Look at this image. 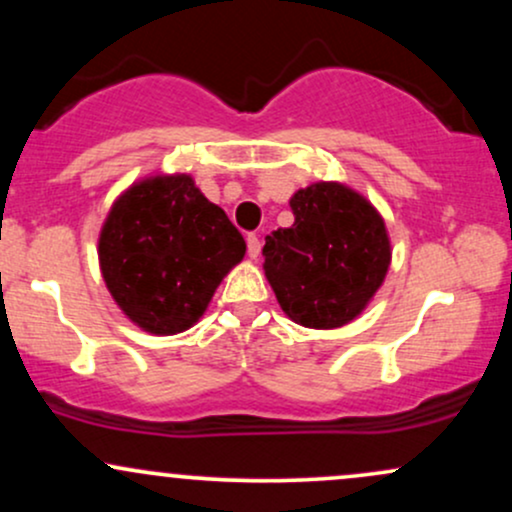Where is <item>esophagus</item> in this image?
I'll return each instance as SVG.
<instances>
[{
    "mask_svg": "<svg viewBox=\"0 0 512 512\" xmlns=\"http://www.w3.org/2000/svg\"><path fill=\"white\" fill-rule=\"evenodd\" d=\"M245 240H248V255L252 257V260H257V257H260V248H262L260 238H257L255 233H250V236Z\"/></svg>",
    "mask_w": 512,
    "mask_h": 512,
    "instance_id": "1",
    "label": "esophagus"
}]
</instances>
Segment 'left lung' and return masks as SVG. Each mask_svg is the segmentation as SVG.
Returning <instances> with one entry per match:
<instances>
[{"label":"left lung","instance_id":"1","mask_svg":"<svg viewBox=\"0 0 512 512\" xmlns=\"http://www.w3.org/2000/svg\"><path fill=\"white\" fill-rule=\"evenodd\" d=\"M291 209L293 226L264 238V274L298 325L342 327L383 284L390 267L385 223L366 199L337 182L298 190Z\"/></svg>","mask_w":512,"mask_h":512}]
</instances>
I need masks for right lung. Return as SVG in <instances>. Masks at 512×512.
Segmentation results:
<instances>
[{
    "label": "right lung",
    "instance_id": "add662e5",
    "mask_svg": "<svg viewBox=\"0 0 512 512\" xmlns=\"http://www.w3.org/2000/svg\"><path fill=\"white\" fill-rule=\"evenodd\" d=\"M243 255L238 228L187 175L151 178L127 190L110 209L98 243L103 279L117 305L154 334L195 325Z\"/></svg>",
    "mask_w": 512,
    "mask_h": 512
}]
</instances>
